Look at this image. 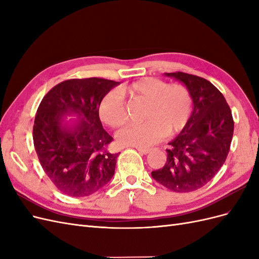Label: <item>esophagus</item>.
I'll list each match as a JSON object with an SVG mask.
<instances>
[{
    "label": "esophagus",
    "instance_id": "obj_1",
    "mask_svg": "<svg viewBox=\"0 0 259 259\" xmlns=\"http://www.w3.org/2000/svg\"><path fill=\"white\" fill-rule=\"evenodd\" d=\"M137 150H138L140 153L147 154V153L150 152V151L152 150V149H150V148H142V147H138V148H137Z\"/></svg>",
    "mask_w": 259,
    "mask_h": 259
}]
</instances>
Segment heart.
<instances>
[{
  "label": "heart",
  "instance_id": "obj_1",
  "mask_svg": "<svg viewBox=\"0 0 259 259\" xmlns=\"http://www.w3.org/2000/svg\"><path fill=\"white\" fill-rule=\"evenodd\" d=\"M132 99L144 100L147 106L143 123L130 124L117 133V140L125 146L148 147L159 143L166 134L182 132L189 123L193 110L190 90L183 83L144 77L125 89ZM99 115L107 125L121 127L127 121L126 104L119 92L111 91L103 98Z\"/></svg>",
  "mask_w": 259,
  "mask_h": 259
}]
</instances>
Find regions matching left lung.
<instances>
[{
	"instance_id": "obj_1",
	"label": "left lung",
	"mask_w": 259,
	"mask_h": 259,
	"mask_svg": "<svg viewBox=\"0 0 259 259\" xmlns=\"http://www.w3.org/2000/svg\"><path fill=\"white\" fill-rule=\"evenodd\" d=\"M190 90L189 123L166 149L165 165L151 176L174 192L198 190L214 178L230 150L234 123L229 105L209 81L185 72L165 73Z\"/></svg>"
}]
</instances>
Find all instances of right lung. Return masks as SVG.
Masks as SVG:
<instances>
[{"instance_id":"obj_1","label":"right lung","mask_w":259,"mask_h":259,"mask_svg":"<svg viewBox=\"0 0 259 259\" xmlns=\"http://www.w3.org/2000/svg\"><path fill=\"white\" fill-rule=\"evenodd\" d=\"M119 82L89 77L57 84L43 97L34 119L33 144L45 174L70 197H88L112 178L119 153L109 151L113 138L99 119L101 100ZM73 113V129L61 119Z\"/></svg>"}]
</instances>
